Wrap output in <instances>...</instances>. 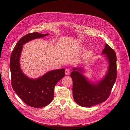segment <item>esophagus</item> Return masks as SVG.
<instances>
[{
	"mask_svg": "<svg viewBox=\"0 0 130 130\" xmlns=\"http://www.w3.org/2000/svg\"><path fill=\"white\" fill-rule=\"evenodd\" d=\"M69 74H70V70L68 69H66L65 70V74L66 75H69Z\"/></svg>",
	"mask_w": 130,
	"mask_h": 130,
	"instance_id": "1",
	"label": "esophagus"
}]
</instances>
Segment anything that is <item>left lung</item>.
Masks as SVG:
<instances>
[{
  "label": "left lung",
  "mask_w": 130,
  "mask_h": 130,
  "mask_svg": "<svg viewBox=\"0 0 130 130\" xmlns=\"http://www.w3.org/2000/svg\"><path fill=\"white\" fill-rule=\"evenodd\" d=\"M102 55L107 61L108 68L100 80L92 81L86 77L83 64L73 68V95L75 103L82 107H90L103 103L110 95L117 78L116 54L111 47L106 44Z\"/></svg>",
  "instance_id": "obj_1"
}]
</instances>
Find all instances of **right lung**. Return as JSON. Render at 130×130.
I'll list each match as a JSON object with an SVG mask.
<instances>
[{"label":"right lung","instance_id":"1","mask_svg":"<svg viewBox=\"0 0 130 130\" xmlns=\"http://www.w3.org/2000/svg\"><path fill=\"white\" fill-rule=\"evenodd\" d=\"M49 35L37 32L26 35L15 45L11 55L12 86L19 97L32 107L41 108L49 105L54 98L55 86L65 75V69L63 68L50 70L40 77L32 78L23 73L21 68L20 58L23 45Z\"/></svg>","mask_w":130,"mask_h":130}]
</instances>
